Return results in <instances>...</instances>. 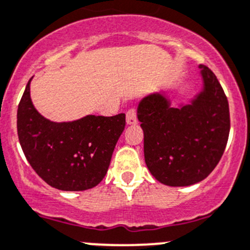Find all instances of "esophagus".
<instances>
[{
    "label": "esophagus",
    "instance_id": "obj_1",
    "mask_svg": "<svg viewBox=\"0 0 250 250\" xmlns=\"http://www.w3.org/2000/svg\"><path fill=\"white\" fill-rule=\"evenodd\" d=\"M125 121H127L128 125H135V123L138 122L137 111H135V108L132 107L127 111V113H125Z\"/></svg>",
    "mask_w": 250,
    "mask_h": 250
}]
</instances>
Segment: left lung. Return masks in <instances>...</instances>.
I'll return each mask as SVG.
<instances>
[{"label":"left lung","mask_w":250,"mask_h":250,"mask_svg":"<svg viewBox=\"0 0 250 250\" xmlns=\"http://www.w3.org/2000/svg\"><path fill=\"white\" fill-rule=\"evenodd\" d=\"M203 89L172 107L165 93L145 96L138 106L144 132V157L162 184L187 187L207 178L216 167L229 134V101L216 76L200 64Z\"/></svg>","instance_id":"8db88e82"}]
</instances>
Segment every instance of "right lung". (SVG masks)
I'll list each match as a JSON object with an SVG mask.
<instances>
[{
    "mask_svg": "<svg viewBox=\"0 0 250 250\" xmlns=\"http://www.w3.org/2000/svg\"><path fill=\"white\" fill-rule=\"evenodd\" d=\"M26 84L17 112L21 146L34 171L56 189L86 190L107 173L125 115H88L72 122H52L38 112Z\"/></svg>",
    "mask_w": 250,
    "mask_h": 250,
    "instance_id": "add662e5",
    "label": "right lung"
}]
</instances>
